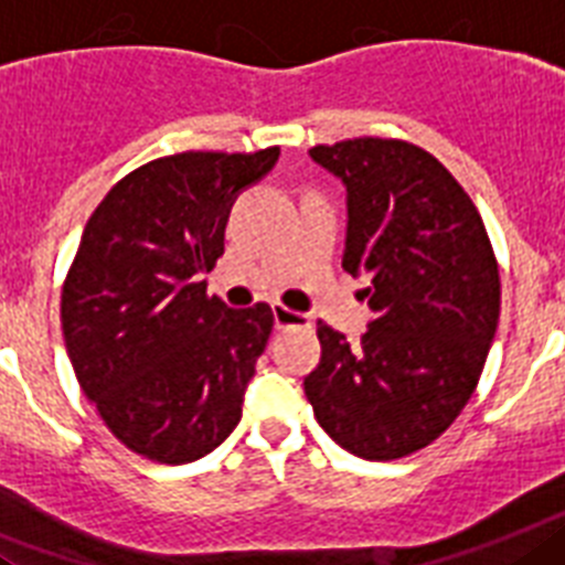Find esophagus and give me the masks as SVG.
Masks as SVG:
<instances>
[{"instance_id":"obj_1","label":"esophagus","mask_w":565,"mask_h":565,"mask_svg":"<svg viewBox=\"0 0 565 565\" xmlns=\"http://www.w3.org/2000/svg\"><path fill=\"white\" fill-rule=\"evenodd\" d=\"M273 321H276V330H289V327H312L310 316L287 310V307H281V303H273Z\"/></svg>"}]
</instances>
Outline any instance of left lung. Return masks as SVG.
Masks as SVG:
<instances>
[{
  "label": "left lung",
  "mask_w": 565,
  "mask_h": 565,
  "mask_svg": "<svg viewBox=\"0 0 565 565\" xmlns=\"http://www.w3.org/2000/svg\"><path fill=\"white\" fill-rule=\"evenodd\" d=\"M347 190L341 267L370 278L361 341L318 323L321 361L303 377L318 424L347 452L395 460L449 429L472 398L500 316V276L472 199L406 141L310 150Z\"/></svg>",
  "instance_id": "1"
}]
</instances>
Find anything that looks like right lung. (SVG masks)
Returning <instances> with one entry per match:
<instances>
[{
	"label": "right lung",
	"mask_w": 565,
	"mask_h": 565,
	"mask_svg": "<svg viewBox=\"0 0 565 565\" xmlns=\"http://www.w3.org/2000/svg\"><path fill=\"white\" fill-rule=\"evenodd\" d=\"M278 156L156 159L125 175L82 233L62 287L67 355L107 429L145 458L199 460L242 420L273 310H230L201 276L222 258L238 193Z\"/></svg>",
	"instance_id": "right-lung-1"
}]
</instances>
